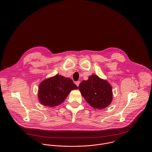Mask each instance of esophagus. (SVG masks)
<instances>
[{"label":"esophagus","mask_w":152,"mask_h":152,"mask_svg":"<svg viewBox=\"0 0 152 152\" xmlns=\"http://www.w3.org/2000/svg\"><path fill=\"white\" fill-rule=\"evenodd\" d=\"M75 83H76V85L77 86H79V84H80V81H77V82H75Z\"/></svg>","instance_id":"1"}]
</instances>
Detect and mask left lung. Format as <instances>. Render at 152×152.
<instances>
[{
	"instance_id": "8db88e82",
	"label": "left lung",
	"mask_w": 152,
	"mask_h": 152,
	"mask_svg": "<svg viewBox=\"0 0 152 152\" xmlns=\"http://www.w3.org/2000/svg\"><path fill=\"white\" fill-rule=\"evenodd\" d=\"M78 88L85 100L96 109H103L112 101L113 91L111 85L97 75H93L87 80H83Z\"/></svg>"
}]
</instances>
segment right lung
Instances as JSON below:
<instances>
[{"mask_svg":"<svg viewBox=\"0 0 152 152\" xmlns=\"http://www.w3.org/2000/svg\"><path fill=\"white\" fill-rule=\"evenodd\" d=\"M76 89L77 86L70 78L57 75L40 83L39 100L45 106H56L64 101L72 90Z\"/></svg>","mask_w":152,"mask_h":152,"instance_id":"1","label":"right lung"}]
</instances>
